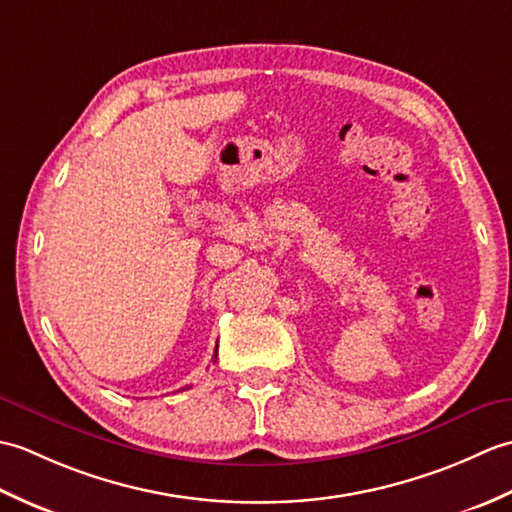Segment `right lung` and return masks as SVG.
Segmentation results:
<instances>
[{"instance_id":"obj_1","label":"right lung","mask_w":512,"mask_h":512,"mask_svg":"<svg viewBox=\"0 0 512 512\" xmlns=\"http://www.w3.org/2000/svg\"><path fill=\"white\" fill-rule=\"evenodd\" d=\"M215 354H217V347H215Z\"/></svg>"}]
</instances>
